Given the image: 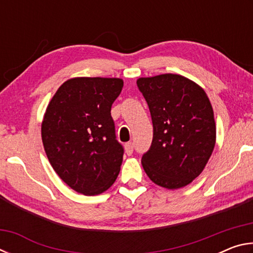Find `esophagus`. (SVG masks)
I'll use <instances>...</instances> for the list:
<instances>
[{
	"label": "esophagus",
	"instance_id": "esophagus-1",
	"mask_svg": "<svg viewBox=\"0 0 253 253\" xmlns=\"http://www.w3.org/2000/svg\"><path fill=\"white\" fill-rule=\"evenodd\" d=\"M125 148H126L127 155H131L132 152H134V144H132L131 142L127 143V144L125 145Z\"/></svg>",
	"mask_w": 253,
	"mask_h": 253
}]
</instances>
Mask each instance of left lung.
Masks as SVG:
<instances>
[{"instance_id":"obj_1","label":"left lung","mask_w":253,"mask_h":253,"mask_svg":"<svg viewBox=\"0 0 253 253\" xmlns=\"http://www.w3.org/2000/svg\"><path fill=\"white\" fill-rule=\"evenodd\" d=\"M137 87L153 122V140L142 157L148 177L179 188L202 173L215 145V122L207 93L185 77L165 74L139 78Z\"/></svg>"}]
</instances>
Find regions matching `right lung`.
<instances>
[{
  "instance_id": "right-lung-1",
  "label": "right lung",
  "mask_w": 253,
  "mask_h": 253,
  "mask_svg": "<svg viewBox=\"0 0 253 253\" xmlns=\"http://www.w3.org/2000/svg\"><path fill=\"white\" fill-rule=\"evenodd\" d=\"M123 85L118 78L67 80L46 108L41 127L45 154L59 177L78 193H102L121 170L124 147L110 110Z\"/></svg>"
}]
</instances>
